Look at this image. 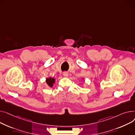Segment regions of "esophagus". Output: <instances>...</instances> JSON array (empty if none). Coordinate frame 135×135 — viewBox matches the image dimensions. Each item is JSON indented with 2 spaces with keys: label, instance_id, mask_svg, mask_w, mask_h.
<instances>
[{
  "label": "esophagus",
  "instance_id": "1",
  "mask_svg": "<svg viewBox=\"0 0 135 135\" xmlns=\"http://www.w3.org/2000/svg\"><path fill=\"white\" fill-rule=\"evenodd\" d=\"M63 75H64V76H65V77H68V75H69V74H68V73L67 72H66V71H65V72L63 73Z\"/></svg>",
  "mask_w": 135,
  "mask_h": 135
}]
</instances>
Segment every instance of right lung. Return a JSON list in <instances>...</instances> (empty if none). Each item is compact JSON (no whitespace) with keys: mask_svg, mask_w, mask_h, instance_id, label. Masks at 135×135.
Returning a JSON list of instances; mask_svg holds the SVG:
<instances>
[{"mask_svg":"<svg viewBox=\"0 0 135 135\" xmlns=\"http://www.w3.org/2000/svg\"><path fill=\"white\" fill-rule=\"evenodd\" d=\"M46 83L50 87H52L55 82V80L54 78H47L46 79Z\"/></svg>","mask_w":135,"mask_h":135,"instance_id":"obj_1","label":"right lung"}]
</instances>
